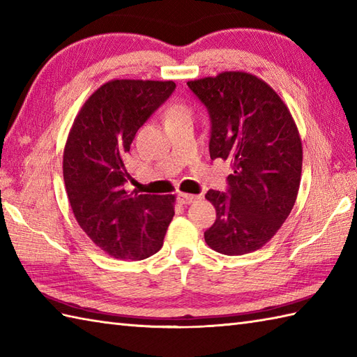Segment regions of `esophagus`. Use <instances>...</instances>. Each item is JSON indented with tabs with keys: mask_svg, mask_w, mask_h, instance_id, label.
<instances>
[{
	"mask_svg": "<svg viewBox=\"0 0 357 357\" xmlns=\"http://www.w3.org/2000/svg\"><path fill=\"white\" fill-rule=\"evenodd\" d=\"M201 196L198 195H192V193H179L178 195V201L181 204H184V206H187V204H192L195 201H199Z\"/></svg>",
	"mask_w": 357,
	"mask_h": 357,
	"instance_id": "34e87169",
	"label": "esophagus"
}]
</instances>
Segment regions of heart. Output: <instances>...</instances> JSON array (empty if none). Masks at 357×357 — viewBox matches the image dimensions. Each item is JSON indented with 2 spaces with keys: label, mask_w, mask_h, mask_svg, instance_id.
Returning <instances> with one entry per match:
<instances>
[{
  "label": "heart",
  "mask_w": 357,
  "mask_h": 357,
  "mask_svg": "<svg viewBox=\"0 0 357 357\" xmlns=\"http://www.w3.org/2000/svg\"><path fill=\"white\" fill-rule=\"evenodd\" d=\"M192 112L190 107L183 101H173L170 102L169 107L165 110V121H173V119H178V118H183V116H190Z\"/></svg>",
  "instance_id": "b5f03b06"
}]
</instances>
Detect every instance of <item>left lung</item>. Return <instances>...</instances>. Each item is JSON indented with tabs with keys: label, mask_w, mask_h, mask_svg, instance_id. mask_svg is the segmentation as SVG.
Instances as JSON below:
<instances>
[{
	"label": "left lung",
	"mask_w": 357,
	"mask_h": 357,
	"mask_svg": "<svg viewBox=\"0 0 357 357\" xmlns=\"http://www.w3.org/2000/svg\"><path fill=\"white\" fill-rule=\"evenodd\" d=\"M187 84L210 113V158L231 165L227 193L206 195L216 221L204 238L222 255L255 252L275 236L298 198V127L280 96L252 73L222 72Z\"/></svg>",
	"instance_id": "8db88e82"
}]
</instances>
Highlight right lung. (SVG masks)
I'll use <instances>...</instances> for the list:
<instances>
[{"instance_id": "right-lung-1", "label": "right lung", "mask_w": 357, "mask_h": 357, "mask_svg": "<svg viewBox=\"0 0 357 357\" xmlns=\"http://www.w3.org/2000/svg\"><path fill=\"white\" fill-rule=\"evenodd\" d=\"M176 87L173 81L112 79L89 96L67 136L63 174L79 227L102 252L141 261L155 255L174 215V195L124 190L136 132Z\"/></svg>"}]
</instances>
